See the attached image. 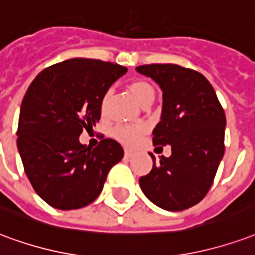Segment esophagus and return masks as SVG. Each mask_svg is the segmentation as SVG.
Instances as JSON below:
<instances>
[{
	"label": "esophagus",
	"instance_id": "obj_1",
	"mask_svg": "<svg viewBox=\"0 0 255 255\" xmlns=\"http://www.w3.org/2000/svg\"><path fill=\"white\" fill-rule=\"evenodd\" d=\"M133 154L132 151H129V150H126V152H124V156H126V159H132L133 158Z\"/></svg>",
	"mask_w": 255,
	"mask_h": 255
}]
</instances>
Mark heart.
<instances>
[{"mask_svg": "<svg viewBox=\"0 0 255 255\" xmlns=\"http://www.w3.org/2000/svg\"><path fill=\"white\" fill-rule=\"evenodd\" d=\"M126 88H127L128 93L136 100V103L142 108H148L156 97L155 86L151 82L143 80V78L132 80L131 82H128ZM109 99H111V92L108 90L104 93L101 103H100L101 113H105V111L108 108ZM144 133H146V129L140 126H118L112 129V136L126 146L136 144L144 136Z\"/></svg>", "mask_w": 255, "mask_h": 255, "instance_id": "obj_1", "label": "heart"}]
</instances>
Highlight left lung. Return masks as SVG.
<instances>
[{
    "label": "left lung",
    "mask_w": 255,
    "mask_h": 255,
    "mask_svg": "<svg viewBox=\"0 0 255 255\" xmlns=\"http://www.w3.org/2000/svg\"><path fill=\"white\" fill-rule=\"evenodd\" d=\"M163 92L155 146L170 144L171 155L152 158L151 171L139 178L143 193L166 211H184L208 193L224 155L226 115L209 81L178 65L137 66Z\"/></svg>",
    "instance_id": "left-lung-1"
}]
</instances>
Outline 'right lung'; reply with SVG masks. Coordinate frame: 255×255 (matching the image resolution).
<instances>
[{
	"mask_svg": "<svg viewBox=\"0 0 255 255\" xmlns=\"http://www.w3.org/2000/svg\"><path fill=\"white\" fill-rule=\"evenodd\" d=\"M127 67L99 59L74 58L47 67L24 96L17 148L33 189L47 204L69 211L99 197L109 170L124 156L113 139L81 144L84 128L101 118L100 103Z\"/></svg>",
	"mask_w": 255,
	"mask_h": 255,
	"instance_id": "1",
	"label": "right lung"
}]
</instances>
